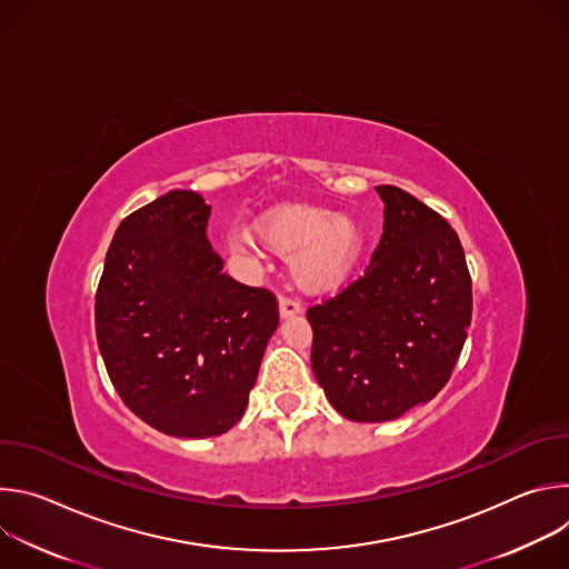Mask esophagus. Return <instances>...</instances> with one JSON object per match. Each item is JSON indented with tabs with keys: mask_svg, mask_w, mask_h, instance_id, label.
<instances>
[{
	"mask_svg": "<svg viewBox=\"0 0 569 569\" xmlns=\"http://www.w3.org/2000/svg\"><path fill=\"white\" fill-rule=\"evenodd\" d=\"M299 312H301V303H299V301H295V299H290V297H281V299H279V315H281L283 319L295 317V315H299Z\"/></svg>",
	"mask_w": 569,
	"mask_h": 569,
	"instance_id": "obj_1",
	"label": "esophagus"
}]
</instances>
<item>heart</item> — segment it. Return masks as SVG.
<instances>
[{"instance_id":"b5f03b06","label":"heart","mask_w":569,"mask_h":569,"mask_svg":"<svg viewBox=\"0 0 569 569\" xmlns=\"http://www.w3.org/2000/svg\"><path fill=\"white\" fill-rule=\"evenodd\" d=\"M254 233L272 252L295 257V279L308 292L342 286L365 250V229L356 218L310 204H286L263 213L254 220ZM227 246L240 254L257 250L248 233L231 236Z\"/></svg>"}]
</instances>
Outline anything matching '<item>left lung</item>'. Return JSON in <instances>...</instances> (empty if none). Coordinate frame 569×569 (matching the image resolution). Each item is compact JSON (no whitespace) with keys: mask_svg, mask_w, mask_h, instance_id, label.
Returning <instances> with one entry per match:
<instances>
[{"mask_svg":"<svg viewBox=\"0 0 569 569\" xmlns=\"http://www.w3.org/2000/svg\"><path fill=\"white\" fill-rule=\"evenodd\" d=\"M385 227L367 272L308 308L310 365L349 421L382 423L432 400L450 380L472 315L457 231L428 204L376 187Z\"/></svg>","mask_w":569,"mask_h":569,"instance_id":"1","label":"left lung"}]
</instances>
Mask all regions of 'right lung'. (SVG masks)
<instances>
[{
	"label": "right lung",
	"instance_id": "obj_1",
	"mask_svg": "<svg viewBox=\"0 0 569 569\" xmlns=\"http://www.w3.org/2000/svg\"><path fill=\"white\" fill-rule=\"evenodd\" d=\"M211 207L169 191L119 224L97 290V342L128 408L150 428L218 437L246 415L279 306L233 281L207 238Z\"/></svg>",
	"mask_w": 569,
	"mask_h": 569
}]
</instances>
